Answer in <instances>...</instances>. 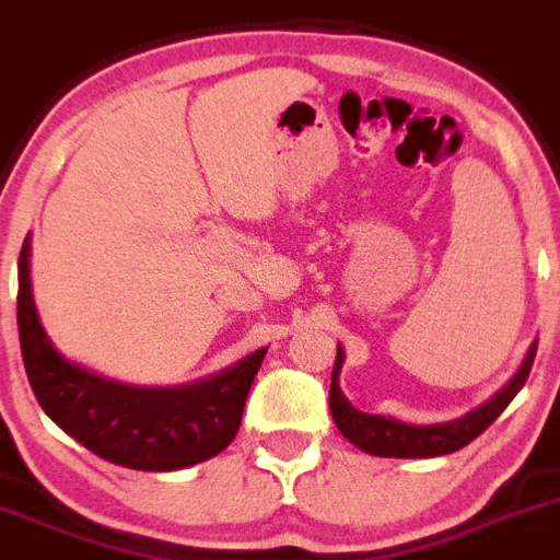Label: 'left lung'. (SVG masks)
I'll return each mask as SVG.
<instances>
[{
  "label": "left lung",
  "instance_id": "left-lung-1",
  "mask_svg": "<svg viewBox=\"0 0 560 560\" xmlns=\"http://www.w3.org/2000/svg\"><path fill=\"white\" fill-rule=\"evenodd\" d=\"M533 359H536V342L530 345L525 362H522L520 373L511 378L505 389H500L489 404L480 409L469 411L467 417L453 422H439V425H406V422L392 420V417L368 415L359 411L357 406L348 404V398L339 389V368H342V348H337V364L331 373V417L337 422L339 433L357 447H362L370 456H384V458H431V456H447L462 447H467L475 436L492 425L505 406L514 400L516 392L525 386L527 375H530Z\"/></svg>",
  "mask_w": 560,
  "mask_h": 560
}]
</instances>
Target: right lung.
Listing matches in <instances>:
<instances>
[{
	"mask_svg": "<svg viewBox=\"0 0 560 560\" xmlns=\"http://www.w3.org/2000/svg\"><path fill=\"white\" fill-rule=\"evenodd\" d=\"M30 240L19 254L21 359L40 409L80 445L118 467L168 472L226 451L268 348L201 384L149 389L102 378L55 351L30 290Z\"/></svg>",
	"mask_w": 560,
	"mask_h": 560,
	"instance_id": "1",
	"label": "right lung"
}]
</instances>
